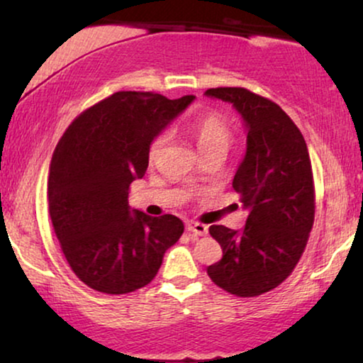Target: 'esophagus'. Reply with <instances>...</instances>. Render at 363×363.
Wrapping results in <instances>:
<instances>
[{"instance_id": "obj_1", "label": "esophagus", "mask_w": 363, "mask_h": 363, "mask_svg": "<svg viewBox=\"0 0 363 363\" xmlns=\"http://www.w3.org/2000/svg\"><path fill=\"white\" fill-rule=\"evenodd\" d=\"M186 231L188 233H193L195 236H205L208 233V228L206 225H203V223H198V221H188L186 223Z\"/></svg>"}]
</instances>
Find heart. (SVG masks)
<instances>
[{
  "instance_id": "heart-1",
  "label": "heart",
  "mask_w": 363,
  "mask_h": 363,
  "mask_svg": "<svg viewBox=\"0 0 363 363\" xmlns=\"http://www.w3.org/2000/svg\"><path fill=\"white\" fill-rule=\"evenodd\" d=\"M188 130H190L193 140H195L203 157L211 155V153L226 155L233 142H235V132H233L231 125L225 117L216 112H205L196 116L190 122ZM168 142H170V133L168 132H160L152 138L147 152V160L150 165L158 160Z\"/></svg>"
}]
</instances>
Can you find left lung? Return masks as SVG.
<instances>
[{"mask_svg":"<svg viewBox=\"0 0 363 363\" xmlns=\"http://www.w3.org/2000/svg\"><path fill=\"white\" fill-rule=\"evenodd\" d=\"M206 96L231 102L246 122V157L233 188L250 210L245 230L210 226L223 257L206 272L223 291L256 297L282 284L306 250L315 215L311 157L301 130L276 102L245 87L208 89Z\"/></svg>","mask_w":363,"mask_h":363,"instance_id":"1","label":"left lung"}]
</instances>
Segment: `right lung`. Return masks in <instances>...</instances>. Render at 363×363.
<instances>
[{"instance_id": "add662e5", "label": "right lung", "mask_w": 363, "mask_h": 363, "mask_svg": "<svg viewBox=\"0 0 363 363\" xmlns=\"http://www.w3.org/2000/svg\"><path fill=\"white\" fill-rule=\"evenodd\" d=\"M193 99L116 92L74 118L59 140L49 167V215L64 257L91 289L117 296L147 286L183 235L180 218L130 211L128 190L145 175L152 138Z\"/></svg>"}]
</instances>
